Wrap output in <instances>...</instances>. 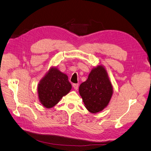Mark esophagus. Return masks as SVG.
<instances>
[{"label": "esophagus", "instance_id": "obj_1", "mask_svg": "<svg viewBox=\"0 0 151 151\" xmlns=\"http://www.w3.org/2000/svg\"><path fill=\"white\" fill-rule=\"evenodd\" d=\"M73 87H74L76 90H77L79 87V84H73Z\"/></svg>", "mask_w": 151, "mask_h": 151}]
</instances>
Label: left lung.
<instances>
[{
	"label": "left lung",
	"mask_w": 151,
	"mask_h": 151,
	"mask_svg": "<svg viewBox=\"0 0 151 151\" xmlns=\"http://www.w3.org/2000/svg\"><path fill=\"white\" fill-rule=\"evenodd\" d=\"M79 90L85 107L91 113L99 112L107 107L113 93L107 73L101 65L93 69Z\"/></svg>",
	"instance_id": "left-lung-1"
}]
</instances>
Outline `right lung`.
I'll list each match as a JSON object with an SVG mask.
<instances>
[{
	"mask_svg": "<svg viewBox=\"0 0 151 151\" xmlns=\"http://www.w3.org/2000/svg\"><path fill=\"white\" fill-rule=\"evenodd\" d=\"M72 88L68 76L56 68H51L38 85L40 101L47 109L54 107Z\"/></svg>",
	"mask_w": 151,
	"mask_h": 151,
	"instance_id": "add662e5",
	"label": "right lung"
}]
</instances>
